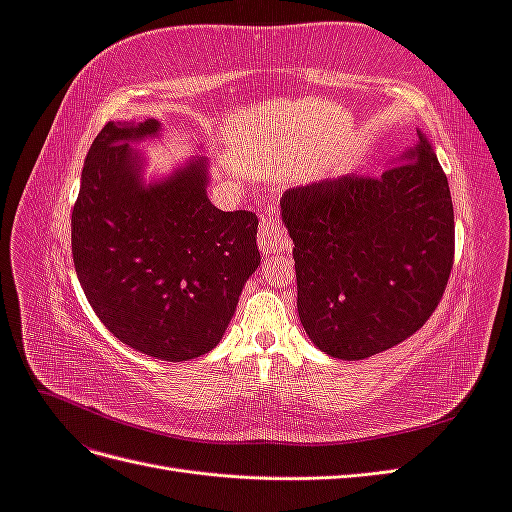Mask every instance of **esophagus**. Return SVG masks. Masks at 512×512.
Here are the masks:
<instances>
[{
	"label": "esophagus",
	"instance_id": "esophagus-1",
	"mask_svg": "<svg viewBox=\"0 0 512 512\" xmlns=\"http://www.w3.org/2000/svg\"><path fill=\"white\" fill-rule=\"evenodd\" d=\"M290 245V239L286 235V230L280 222V218L271 211L262 215V222L258 228V247L262 254H273L277 250H286Z\"/></svg>",
	"mask_w": 512,
	"mask_h": 512
}]
</instances>
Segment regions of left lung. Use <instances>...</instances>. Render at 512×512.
Instances as JSON below:
<instances>
[{
  "label": "left lung",
  "mask_w": 512,
  "mask_h": 512,
  "mask_svg": "<svg viewBox=\"0 0 512 512\" xmlns=\"http://www.w3.org/2000/svg\"><path fill=\"white\" fill-rule=\"evenodd\" d=\"M297 307L309 339L356 361L414 335L436 312L455 260V215L427 138L378 177L288 190Z\"/></svg>",
  "instance_id": "obj_1"
}]
</instances>
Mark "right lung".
Wrapping results in <instances>:
<instances>
[{"instance_id": "add662e5", "label": "right lung", "mask_w": 512, "mask_h": 512, "mask_svg": "<svg viewBox=\"0 0 512 512\" xmlns=\"http://www.w3.org/2000/svg\"><path fill=\"white\" fill-rule=\"evenodd\" d=\"M158 132L156 119L100 130L72 209V256L89 305L119 342L181 363L220 344L260 265L258 218L211 205L205 160L143 185L130 143Z\"/></svg>"}]
</instances>
